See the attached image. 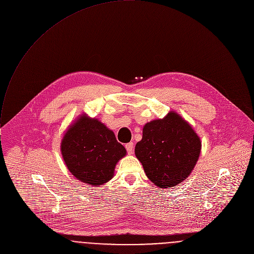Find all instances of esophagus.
<instances>
[{"label":"esophagus","instance_id":"esophagus-1","mask_svg":"<svg viewBox=\"0 0 254 254\" xmlns=\"http://www.w3.org/2000/svg\"><path fill=\"white\" fill-rule=\"evenodd\" d=\"M126 148H127L128 154H132V152H133V143H132V142L127 143V144H126Z\"/></svg>","mask_w":254,"mask_h":254}]
</instances>
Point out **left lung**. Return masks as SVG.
Returning <instances> with one entry per match:
<instances>
[{"instance_id": "obj_1", "label": "left lung", "mask_w": 254, "mask_h": 254, "mask_svg": "<svg viewBox=\"0 0 254 254\" xmlns=\"http://www.w3.org/2000/svg\"><path fill=\"white\" fill-rule=\"evenodd\" d=\"M201 148V138L193 127L171 111L163 119L144 125L134 153L147 178L158 188L169 189L190 176Z\"/></svg>"}]
</instances>
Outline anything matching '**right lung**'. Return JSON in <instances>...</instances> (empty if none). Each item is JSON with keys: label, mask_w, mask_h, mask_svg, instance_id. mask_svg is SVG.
I'll return each mask as SVG.
<instances>
[{"label": "right lung", "mask_w": 254, "mask_h": 254, "mask_svg": "<svg viewBox=\"0 0 254 254\" xmlns=\"http://www.w3.org/2000/svg\"><path fill=\"white\" fill-rule=\"evenodd\" d=\"M60 150L70 173L80 182L94 187L109 182L117 163L127 155L114 131L85 113L68 127Z\"/></svg>", "instance_id": "obj_1"}]
</instances>
